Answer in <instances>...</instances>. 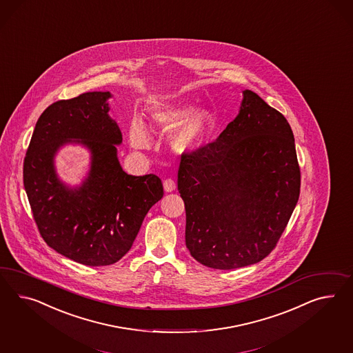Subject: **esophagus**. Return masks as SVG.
<instances>
[{
    "label": "esophagus",
    "mask_w": 353,
    "mask_h": 353,
    "mask_svg": "<svg viewBox=\"0 0 353 353\" xmlns=\"http://www.w3.org/2000/svg\"><path fill=\"white\" fill-rule=\"evenodd\" d=\"M163 186H164V190L167 191V192H171V191L176 189V182H174V180H172V179H165L163 181Z\"/></svg>",
    "instance_id": "esophagus-1"
}]
</instances>
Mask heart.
Masks as SVG:
<instances>
[{"label":"heart","mask_w":353,"mask_h":353,"mask_svg":"<svg viewBox=\"0 0 353 353\" xmlns=\"http://www.w3.org/2000/svg\"><path fill=\"white\" fill-rule=\"evenodd\" d=\"M152 124L163 132H172L181 127L172 137V148L182 154L199 150L213 128V115L205 109L196 110L192 103H173L154 106L150 113ZM128 139L136 149H146L150 143L149 134L140 121L130 127Z\"/></svg>","instance_id":"1"}]
</instances>
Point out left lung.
<instances>
[{"instance_id": "obj_1", "label": "left lung", "mask_w": 353, "mask_h": 353, "mask_svg": "<svg viewBox=\"0 0 353 353\" xmlns=\"http://www.w3.org/2000/svg\"><path fill=\"white\" fill-rule=\"evenodd\" d=\"M177 186L192 257L217 270L262 261L276 247L301 190L285 117L256 92L243 91L239 114L219 139L182 154Z\"/></svg>"}]
</instances>
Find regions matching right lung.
Wrapping results in <instances>:
<instances>
[{
  "label": "right lung",
  "instance_id": "obj_1",
  "mask_svg": "<svg viewBox=\"0 0 353 353\" xmlns=\"http://www.w3.org/2000/svg\"><path fill=\"white\" fill-rule=\"evenodd\" d=\"M110 92H86L59 100L41 114L24 158L23 180L33 219L50 248L86 266H108L131 249L146 213L163 196L155 174L122 170L117 146L122 134L109 117ZM65 143L92 152L81 187L57 177L53 158Z\"/></svg>",
  "mask_w": 353,
  "mask_h": 353
}]
</instances>
